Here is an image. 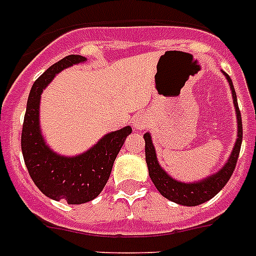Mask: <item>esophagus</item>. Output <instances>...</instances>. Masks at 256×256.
I'll use <instances>...</instances> for the list:
<instances>
[{
	"mask_svg": "<svg viewBox=\"0 0 256 256\" xmlns=\"http://www.w3.org/2000/svg\"><path fill=\"white\" fill-rule=\"evenodd\" d=\"M148 124H150V120H148V114H144V112H140L132 118V126L136 130H144V128H148Z\"/></svg>",
	"mask_w": 256,
	"mask_h": 256,
	"instance_id": "34e87169",
	"label": "esophagus"
}]
</instances>
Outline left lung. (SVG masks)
Here are the masks:
<instances>
[{"label":"left lung","instance_id":"8db88e82","mask_svg":"<svg viewBox=\"0 0 256 256\" xmlns=\"http://www.w3.org/2000/svg\"><path fill=\"white\" fill-rule=\"evenodd\" d=\"M222 73L224 74V77L228 81L232 100H234L235 114H236V122H238V136H236L238 138L235 140L234 148L231 150L228 160H227L226 164H223V168L220 170L216 171L215 174L210 175V176H207V178L202 179V180H196V182L191 183L179 182L172 176H170L158 162L156 148L152 144L150 132H146L144 136L146 164H148V175H150L154 186L156 187V190L160 191L164 198H168L171 202L182 204V206H198V204H202V203L210 200L211 198H214L215 195L224 187V184L228 182V179L231 178V175L235 170V166H236V160H238L243 138L242 116H240V112H239L238 100H236V94H235V88L230 76L224 73V72H222Z\"/></svg>","mask_w":256,"mask_h":256}]
</instances>
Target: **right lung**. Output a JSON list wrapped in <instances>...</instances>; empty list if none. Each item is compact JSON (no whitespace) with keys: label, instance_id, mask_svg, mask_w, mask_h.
I'll return each instance as SVG.
<instances>
[{"label":"right lung","instance_id":"right-lung-1","mask_svg":"<svg viewBox=\"0 0 256 256\" xmlns=\"http://www.w3.org/2000/svg\"><path fill=\"white\" fill-rule=\"evenodd\" d=\"M85 61V57L72 54L38 77L30 90L22 126V156L30 178L48 198L66 200L69 204L90 202L100 194L126 136L132 132L126 126L108 132L88 152L74 156L57 154L46 144L40 126L42 92L60 72Z\"/></svg>","mask_w":256,"mask_h":256}]
</instances>
